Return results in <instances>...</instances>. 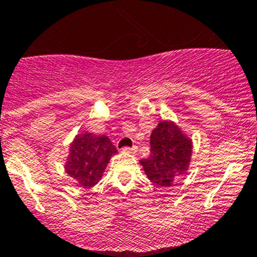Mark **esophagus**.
<instances>
[{
	"label": "esophagus",
	"instance_id": "34e87169",
	"mask_svg": "<svg viewBox=\"0 0 257 257\" xmlns=\"http://www.w3.org/2000/svg\"><path fill=\"white\" fill-rule=\"evenodd\" d=\"M136 151H138V148H136V147H133V148L124 147V148L122 149V152H124V153H130V154H135Z\"/></svg>",
	"mask_w": 257,
	"mask_h": 257
}]
</instances>
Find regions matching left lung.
I'll list each match as a JSON object with an SVG mask.
<instances>
[{
  "instance_id": "obj_1",
  "label": "left lung",
  "mask_w": 257,
  "mask_h": 257,
  "mask_svg": "<svg viewBox=\"0 0 257 257\" xmlns=\"http://www.w3.org/2000/svg\"><path fill=\"white\" fill-rule=\"evenodd\" d=\"M192 140L172 121H162L152 131L151 156L140 161L152 183L170 187L187 174L192 157Z\"/></svg>"
}]
</instances>
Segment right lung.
<instances>
[{
  "label": "right lung",
  "instance_id": "add662e5",
  "mask_svg": "<svg viewBox=\"0 0 257 257\" xmlns=\"http://www.w3.org/2000/svg\"><path fill=\"white\" fill-rule=\"evenodd\" d=\"M115 153L117 148L108 136L81 134L70 144L65 171L81 187L91 188L100 180L109 160Z\"/></svg>",
  "mask_w": 257,
  "mask_h": 257
}]
</instances>
